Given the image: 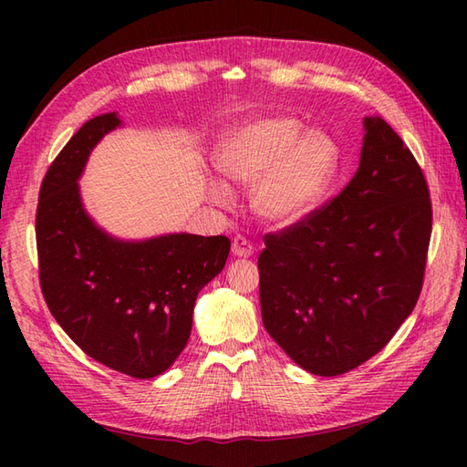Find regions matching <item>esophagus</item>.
<instances>
[{
  "label": "esophagus",
  "mask_w": 467,
  "mask_h": 467,
  "mask_svg": "<svg viewBox=\"0 0 467 467\" xmlns=\"http://www.w3.org/2000/svg\"><path fill=\"white\" fill-rule=\"evenodd\" d=\"M231 253H233V256H236V259H249V256H253L254 249H253V244L244 239V236H234Z\"/></svg>",
  "instance_id": "1"
}]
</instances>
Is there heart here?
Instances as JSON below:
<instances>
[{"mask_svg": "<svg viewBox=\"0 0 467 467\" xmlns=\"http://www.w3.org/2000/svg\"><path fill=\"white\" fill-rule=\"evenodd\" d=\"M228 181L251 188V208L263 223L286 226L313 213L329 191L341 164L335 138L306 130L291 116H261L228 132L214 154ZM208 196L228 206L233 191L208 178Z\"/></svg>", "mask_w": 467, "mask_h": 467, "instance_id": "obj_1", "label": "heart"}]
</instances>
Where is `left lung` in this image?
Here are the masks:
<instances>
[{
    "mask_svg": "<svg viewBox=\"0 0 467 467\" xmlns=\"http://www.w3.org/2000/svg\"><path fill=\"white\" fill-rule=\"evenodd\" d=\"M359 168L333 201L259 256L266 333L321 377L355 369L389 343L421 291L431 202L410 148L379 116L363 118Z\"/></svg>",
    "mask_w": 467,
    "mask_h": 467,
    "instance_id": "1",
    "label": "left lung"
}]
</instances>
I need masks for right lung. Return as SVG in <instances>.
<instances>
[{"label": "right lung", "mask_w": 467, "mask_h": 467, "mask_svg": "<svg viewBox=\"0 0 467 467\" xmlns=\"http://www.w3.org/2000/svg\"><path fill=\"white\" fill-rule=\"evenodd\" d=\"M122 124L118 112L92 118L49 166L36 216L39 283L84 353L150 379L182 353L196 296L224 269L231 241L191 233L120 239L94 221L78 182L98 142Z\"/></svg>", "instance_id": "add662e5"}]
</instances>
